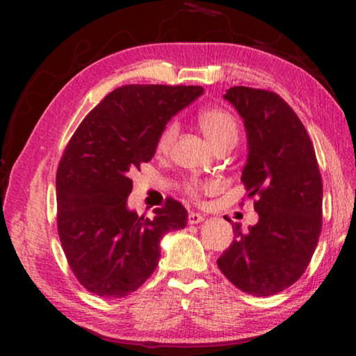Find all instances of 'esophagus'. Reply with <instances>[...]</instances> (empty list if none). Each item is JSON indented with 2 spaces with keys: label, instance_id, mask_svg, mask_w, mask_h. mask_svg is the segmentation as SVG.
<instances>
[{
  "label": "esophagus",
  "instance_id": "34e87169",
  "mask_svg": "<svg viewBox=\"0 0 356 356\" xmlns=\"http://www.w3.org/2000/svg\"><path fill=\"white\" fill-rule=\"evenodd\" d=\"M204 220V215L202 213H197V212H190L188 213V222L190 225H197V222H201Z\"/></svg>",
  "mask_w": 356,
  "mask_h": 356
}]
</instances>
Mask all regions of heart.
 <instances>
[{"label": "heart", "instance_id": "obj_1", "mask_svg": "<svg viewBox=\"0 0 356 356\" xmlns=\"http://www.w3.org/2000/svg\"><path fill=\"white\" fill-rule=\"evenodd\" d=\"M197 125L202 134L209 138L215 149L222 146H234L238 140V122L232 113L225 108L209 106L204 108L196 116ZM179 125L176 120H170L161 129L159 138H156V150L159 152H168L171 149L174 140L177 138ZM216 188V184L212 180H202L200 177H188L184 180L182 190L191 200H197L202 191H212Z\"/></svg>", "mask_w": 356, "mask_h": 356}]
</instances>
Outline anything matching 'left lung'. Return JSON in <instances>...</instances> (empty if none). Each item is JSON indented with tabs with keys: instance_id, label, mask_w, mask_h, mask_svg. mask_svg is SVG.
<instances>
[{
	"instance_id": "obj_1",
	"label": "left lung",
	"mask_w": 356,
	"mask_h": 356,
	"mask_svg": "<svg viewBox=\"0 0 356 356\" xmlns=\"http://www.w3.org/2000/svg\"><path fill=\"white\" fill-rule=\"evenodd\" d=\"M225 99L243 118L248 161L242 182L254 200L257 225L236 222L218 257L221 273L250 295L268 297L292 286L311 262L322 231V176L297 114L273 91L234 86Z\"/></svg>"
}]
</instances>
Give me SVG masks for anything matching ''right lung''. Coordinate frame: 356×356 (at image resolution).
Segmentation results:
<instances>
[{"mask_svg": "<svg viewBox=\"0 0 356 356\" xmlns=\"http://www.w3.org/2000/svg\"><path fill=\"white\" fill-rule=\"evenodd\" d=\"M201 86L125 84L89 111L56 171L58 234L80 284L99 297L140 289L159 265L160 240L186 225V209L168 197L152 220L127 209L129 177L152 160L156 138Z\"/></svg>", "mask_w": 356, "mask_h": 356, "instance_id": "add662e5", "label": "right lung"}]
</instances>
